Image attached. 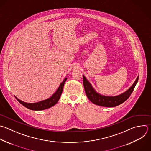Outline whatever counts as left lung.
Returning <instances> with one entry per match:
<instances>
[{"mask_svg": "<svg viewBox=\"0 0 151 151\" xmlns=\"http://www.w3.org/2000/svg\"><path fill=\"white\" fill-rule=\"evenodd\" d=\"M138 79L139 76L137 77L133 85L125 92L116 96H107L96 92L92 84L83 75V86L88 99L94 104L106 107H116L124 103L126 100L128 99L133 91L134 88L137 83Z\"/></svg>", "mask_w": 151, "mask_h": 151, "instance_id": "8db88e82", "label": "left lung"}]
</instances>
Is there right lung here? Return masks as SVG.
<instances>
[{
    "label": "right lung",
    "mask_w": 151,
    "mask_h": 151,
    "mask_svg": "<svg viewBox=\"0 0 151 151\" xmlns=\"http://www.w3.org/2000/svg\"><path fill=\"white\" fill-rule=\"evenodd\" d=\"M67 79V78H65L63 82L60 84L59 86L56 91V92L51 96L50 98L42 100V101L37 102V103H26L24 101H21L19 99H18L17 97L15 96L16 99L19 101V103H21L22 106L25 107L26 108L30 109L31 110H35V111H40V110H43L47 109H49L54 106L56 103L59 101V100L60 98V96L62 95V93L63 92V86L65 85V83Z\"/></svg>",
    "instance_id": "add662e5"
}]
</instances>
